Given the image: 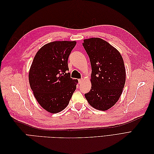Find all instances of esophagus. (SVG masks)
<instances>
[{"label":"esophagus","mask_w":154,"mask_h":154,"mask_svg":"<svg viewBox=\"0 0 154 154\" xmlns=\"http://www.w3.org/2000/svg\"><path fill=\"white\" fill-rule=\"evenodd\" d=\"M83 79H79V80H78V82H79V83H80V84L83 82Z\"/></svg>","instance_id":"obj_1"}]
</instances>
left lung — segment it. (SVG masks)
Here are the masks:
<instances>
[{
	"mask_svg": "<svg viewBox=\"0 0 154 154\" xmlns=\"http://www.w3.org/2000/svg\"><path fill=\"white\" fill-rule=\"evenodd\" d=\"M83 46L92 67L91 89L85 97L93 108L106 110L119 100L125 86L126 70L122 56L100 38L83 40Z\"/></svg>",
	"mask_w": 154,
	"mask_h": 154,
	"instance_id": "8db88e82",
	"label": "left lung"
}]
</instances>
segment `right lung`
Wrapping results in <instances>:
<instances>
[{
  "instance_id": "1",
  "label": "right lung",
  "mask_w": 154,
  "mask_h": 154,
  "mask_svg": "<svg viewBox=\"0 0 154 154\" xmlns=\"http://www.w3.org/2000/svg\"><path fill=\"white\" fill-rule=\"evenodd\" d=\"M76 41H54L42 46L35 56L29 82L39 105L48 112L66 109L76 88L78 80L70 77L68 58Z\"/></svg>"
}]
</instances>
